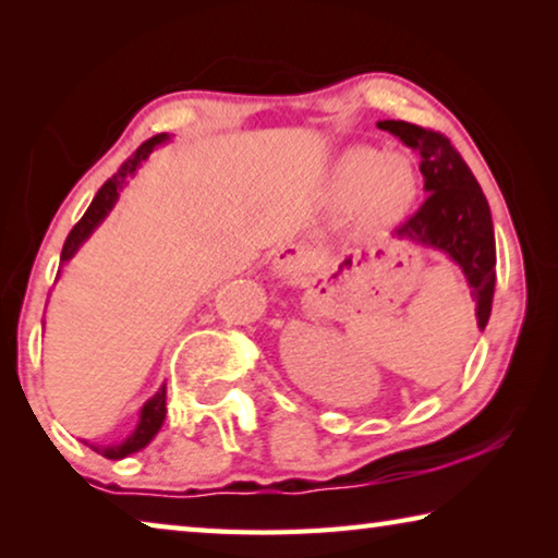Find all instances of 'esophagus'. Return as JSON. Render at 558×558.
Masks as SVG:
<instances>
[{
    "mask_svg": "<svg viewBox=\"0 0 558 558\" xmlns=\"http://www.w3.org/2000/svg\"><path fill=\"white\" fill-rule=\"evenodd\" d=\"M310 260V253L305 245H298V243H288L278 248L276 258H272V276L278 278H290V276H298V272L307 266Z\"/></svg>",
    "mask_w": 558,
    "mask_h": 558,
    "instance_id": "obj_1",
    "label": "esophagus"
}]
</instances>
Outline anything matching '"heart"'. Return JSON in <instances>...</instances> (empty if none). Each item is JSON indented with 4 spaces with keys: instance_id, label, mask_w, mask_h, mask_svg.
I'll list each match as a JSON object with an SVG mask.
<instances>
[{
    "instance_id": "b5f03b06",
    "label": "heart",
    "mask_w": 558,
    "mask_h": 558,
    "mask_svg": "<svg viewBox=\"0 0 558 558\" xmlns=\"http://www.w3.org/2000/svg\"><path fill=\"white\" fill-rule=\"evenodd\" d=\"M418 196V169L403 153L347 147L325 174V199L335 209L352 211L356 226L379 231L401 221Z\"/></svg>"
}]
</instances>
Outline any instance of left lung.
<instances>
[{
  "mask_svg": "<svg viewBox=\"0 0 558 558\" xmlns=\"http://www.w3.org/2000/svg\"><path fill=\"white\" fill-rule=\"evenodd\" d=\"M376 128L391 132L421 157L426 202L396 235L403 243L433 248L460 268L475 300L480 332H485L495 295V229L493 214L477 179L462 162L458 149L440 132L423 130L403 120H379Z\"/></svg>",
  "mask_w": 558,
  "mask_h": 558,
  "instance_id": "left-lung-1",
  "label": "left lung"
}]
</instances>
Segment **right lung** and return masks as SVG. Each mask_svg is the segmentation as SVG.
<instances>
[{"label": "right lung", "mask_w": 558, "mask_h": 558, "mask_svg": "<svg viewBox=\"0 0 558 558\" xmlns=\"http://www.w3.org/2000/svg\"><path fill=\"white\" fill-rule=\"evenodd\" d=\"M169 140H172L169 132H162V135H155L153 140H147V143L140 145L135 153H132L128 162L122 165L118 172L112 174L108 182L98 189V194L93 196L88 211L83 214V219L73 226V231L69 233V239H65V243H63L61 268L75 256V253L81 251V245L90 239L93 231H96L98 226L108 219V214L116 209L122 189H125L130 179L137 174V169L147 162V157L153 155V149L169 143ZM61 268H59V276H61ZM165 415H167V386L162 384L153 399H147L143 403V409H140L137 426L125 440L110 442V446H98V442H88V440H83V442H86V446L93 448L96 452H100L102 458L122 460V458L132 456V452L143 450L147 442L157 436L159 428H162V423H165Z\"/></svg>", "instance_id": "obj_1"}]
</instances>
